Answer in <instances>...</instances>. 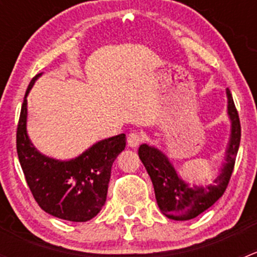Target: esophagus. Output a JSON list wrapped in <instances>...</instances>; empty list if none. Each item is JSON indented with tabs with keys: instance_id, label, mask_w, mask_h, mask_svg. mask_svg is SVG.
Here are the masks:
<instances>
[{
	"instance_id": "34e87169",
	"label": "esophagus",
	"mask_w": 257,
	"mask_h": 257,
	"mask_svg": "<svg viewBox=\"0 0 257 257\" xmlns=\"http://www.w3.org/2000/svg\"><path fill=\"white\" fill-rule=\"evenodd\" d=\"M143 141L144 137L141 132H132V133H129L128 138H126V142H128V145L131 148H137Z\"/></svg>"
}]
</instances>
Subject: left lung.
Instances as JSON below:
<instances>
[{"label":"left lung","mask_w":257,"mask_h":257,"mask_svg":"<svg viewBox=\"0 0 257 257\" xmlns=\"http://www.w3.org/2000/svg\"><path fill=\"white\" fill-rule=\"evenodd\" d=\"M227 113L231 119V138L227 148L226 163L221 169V174L209 186L189 188L178 177L177 172L168 158L160 150L143 144L139 147L138 154L144 164L148 174L152 179L155 191V199L159 209L167 217L173 220H190L200 215L210 206L214 205L222 196L229 185L236 160L241 139V125L239 113L235 107L234 99L226 89Z\"/></svg>","instance_id":"1"}]
</instances>
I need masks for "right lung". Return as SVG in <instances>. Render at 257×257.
Segmentation results:
<instances>
[{"label":"right lung","mask_w":257,"mask_h":257,"mask_svg":"<svg viewBox=\"0 0 257 257\" xmlns=\"http://www.w3.org/2000/svg\"><path fill=\"white\" fill-rule=\"evenodd\" d=\"M38 73L25 94L17 124L16 147L26 181L41 209L59 219L83 222L93 219L107 199L112 165L125 148V134L98 142L68 162L45 157L31 143L26 129L27 97Z\"/></svg>","instance_id":"right-lung-1"}]
</instances>
